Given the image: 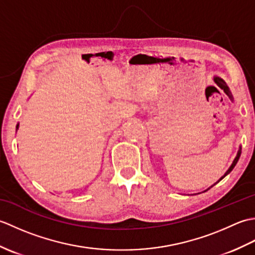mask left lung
Here are the masks:
<instances>
[{
  "label": "left lung",
  "instance_id": "1",
  "mask_svg": "<svg viewBox=\"0 0 255 255\" xmlns=\"http://www.w3.org/2000/svg\"><path fill=\"white\" fill-rule=\"evenodd\" d=\"M214 81H215V83L216 84H217L218 86H219V88L221 89V90H224V92H225V93L227 94V95H228L229 96V99L231 100V101H234V97H232V94H231V92H230V90H229V88H228V85H227L226 84V82H225V81L223 80V79H220V78H218V77H214ZM240 155H241V147L239 148V151H238V153H237V156H236V159L234 160V162H232V164H231V166L229 167V169H228V171H227L226 173H225V175L223 176V177H220V180L219 181H221V180H223V178L226 176V175H228L229 174V173L232 171V170H234V167L236 166V164H237V162L238 161H239V158H240ZM218 181V182H219ZM218 182H216L215 184H214V185H216V184H217ZM213 185V186H214ZM213 186H210V187H213ZM209 187V188H210ZM209 188H207V189H206V191H208V189ZM205 191V192H206Z\"/></svg>",
  "mask_w": 255,
  "mask_h": 255
}]
</instances>
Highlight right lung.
<instances>
[{
	"label": "right lung",
	"instance_id": "right-lung-1",
	"mask_svg": "<svg viewBox=\"0 0 255 255\" xmlns=\"http://www.w3.org/2000/svg\"><path fill=\"white\" fill-rule=\"evenodd\" d=\"M18 126H19V124H17V126H16V129H18Z\"/></svg>",
	"mask_w": 255,
	"mask_h": 255
}]
</instances>
